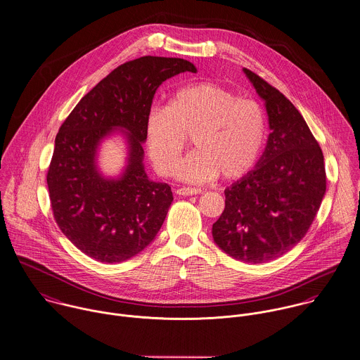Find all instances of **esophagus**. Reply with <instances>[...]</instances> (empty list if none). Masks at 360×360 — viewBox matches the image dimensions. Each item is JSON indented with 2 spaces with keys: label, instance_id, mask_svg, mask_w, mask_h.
<instances>
[{
  "label": "esophagus",
  "instance_id": "obj_1",
  "mask_svg": "<svg viewBox=\"0 0 360 360\" xmlns=\"http://www.w3.org/2000/svg\"><path fill=\"white\" fill-rule=\"evenodd\" d=\"M176 193H178L179 196H192V195H199V193H202V189H199V188H186V186H184V188L176 189Z\"/></svg>",
  "mask_w": 360,
  "mask_h": 360
}]
</instances>
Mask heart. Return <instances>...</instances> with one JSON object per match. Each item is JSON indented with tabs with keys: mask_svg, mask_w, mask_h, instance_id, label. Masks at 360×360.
I'll return each mask as SVG.
<instances>
[{
	"mask_svg": "<svg viewBox=\"0 0 360 360\" xmlns=\"http://www.w3.org/2000/svg\"><path fill=\"white\" fill-rule=\"evenodd\" d=\"M148 155L161 175H169L193 134L195 150L175 169L178 179L203 184L236 179L258 161L266 137L264 108L217 84L196 82L179 88L165 108H153L146 119Z\"/></svg>",
	"mask_w": 360,
	"mask_h": 360,
	"instance_id": "b5f03b06",
	"label": "heart"
}]
</instances>
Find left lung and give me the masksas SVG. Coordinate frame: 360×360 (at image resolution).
Returning <instances> with one entry per match:
<instances>
[{"instance_id":"obj_1","label":"left lung","mask_w":360,"mask_h":360,"mask_svg":"<svg viewBox=\"0 0 360 360\" xmlns=\"http://www.w3.org/2000/svg\"><path fill=\"white\" fill-rule=\"evenodd\" d=\"M243 71L265 102L271 133L255 168L224 191L226 207L212 234L234 259L264 264L306 236L327 178L323 151L302 113L259 75Z\"/></svg>"}]
</instances>
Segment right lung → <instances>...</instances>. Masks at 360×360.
Returning a JSON list of instances; mask_svg holds the SVG:
<instances>
[{
	"instance_id": "add662e5",
	"label": "right lung",
	"mask_w": 360,
	"mask_h": 360,
	"mask_svg": "<svg viewBox=\"0 0 360 360\" xmlns=\"http://www.w3.org/2000/svg\"><path fill=\"white\" fill-rule=\"evenodd\" d=\"M196 72L184 58L144 56L115 68L61 124L47 186L54 220L85 255L105 264L130 259L151 244L174 200L171 186L144 171L146 119L157 88L179 72ZM120 132L128 157L120 176L97 167L101 141Z\"/></svg>"
}]
</instances>
